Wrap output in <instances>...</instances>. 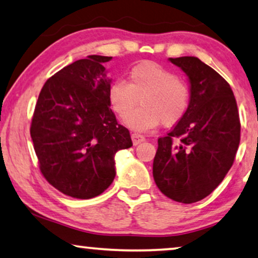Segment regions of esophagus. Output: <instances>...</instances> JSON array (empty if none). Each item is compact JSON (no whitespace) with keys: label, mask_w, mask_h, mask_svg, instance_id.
<instances>
[{"label":"esophagus","mask_w":258,"mask_h":258,"mask_svg":"<svg viewBox=\"0 0 258 258\" xmlns=\"http://www.w3.org/2000/svg\"><path fill=\"white\" fill-rule=\"evenodd\" d=\"M131 138H132L134 146L139 145V144H141V142L145 141V137L141 136V134H138V133H133L132 136H131Z\"/></svg>","instance_id":"34e87169"}]
</instances>
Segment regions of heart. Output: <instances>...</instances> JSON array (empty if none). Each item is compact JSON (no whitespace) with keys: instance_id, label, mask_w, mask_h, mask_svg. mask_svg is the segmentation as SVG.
Wrapping results in <instances>:
<instances>
[{"instance_id":"heart-1","label":"heart","mask_w":258,"mask_h":258,"mask_svg":"<svg viewBox=\"0 0 258 258\" xmlns=\"http://www.w3.org/2000/svg\"><path fill=\"white\" fill-rule=\"evenodd\" d=\"M141 99L143 106L130 113ZM111 109L136 131H148L161 122L176 125L185 116L190 104V90L182 79L159 63H138L130 69L127 81L116 80L107 91Z\"/></svg>"}]
</instances>
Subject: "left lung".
I'll use <instances>...</instances> for the list:
<instances>
[{
  "instance_id": "obj_1",
  "label": "left lung",
  "mask_w": 258,
  "mask_h": 258,
  "mask_svg": "<svg viewBox=\"0 0 258 258\" xmlns=\"http://www.w3.org/2000/svg\"><path fill=\"white\" fill-rule=\"evenodd\" d=\"M190 81L185 116L159 138L153 162L157 187L172 201L207 197L233 166L241 124L233 90L220 74L196 56L170 57Z\"/></svg>"
}]
</instances>
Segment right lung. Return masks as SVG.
Listing matches in <instances>:
<instances>
[{
	"mask_svg": "<svg viewBox=\"0 0 258 258\" xmlns=\"http://www.w3.org/2000/svg\"><path fill=\"white\" fill-rule=\"evenodd\" d=\"M111 59L89 55L63 67L46 81L34 107L30 133L40 171L69 197L104 192L116 176V153L133 145L107 99L103 63Z\"/></svg>",
	"mask_w": 258,
	"mask_h": 258,
	"instance_id": "obj_1",
	"label": "right lung"
}]
</instances>
